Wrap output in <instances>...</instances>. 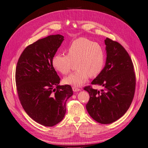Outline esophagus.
<instances>
[{
	"instance_id": "34e87169",
	"label": "esophagus",
	"mask_w": 148,
	"mask_h": 148,
	"mask_svg": "<svg viewBox=\"0 0 148 148\" xmlns=\"http://www.w3.org/2000/svg\"><path fill=\"white\" fill-rule=\"evenodd\" d=\"M72 89H73V91L74 92H78V91H81V89H79V88H77V87H75V86H73L72 87Z\"/></svg>"
}]
</instances>
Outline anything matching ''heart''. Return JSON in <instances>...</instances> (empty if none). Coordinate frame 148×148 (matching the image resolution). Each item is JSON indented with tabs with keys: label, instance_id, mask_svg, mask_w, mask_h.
<instances>
[{
	"label": "heart",
	"instance_id": "obj_1",
	"mask_svg": "<svg viewBox=\"0 0 148 148\" xmlns=\"http://www.w3.org/2000/svg\"><path fill=\"white\" fill-rule=\"evenodd\" d=\"M66 55L58 53L53 57V68L63 75L70 72L72 63L77 69L75 72L64 79V83L80 86L89 77H96L104 65V52L97 42L80 38L75 40L67 47Z\"/></svg>",
	"mask_w": 148,
	"mask_h": 148
}]
</instances>
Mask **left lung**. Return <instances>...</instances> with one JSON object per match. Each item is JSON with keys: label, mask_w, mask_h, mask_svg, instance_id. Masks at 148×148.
Returning a JSON list of instances; mask_svg holds the SVG:
<instances>
[{"label": "left lung", "mask_w": 148, "mask_h": 148, "mask_svg": "<svg viewBox=\"0 0 148 148\" xmlns=\"http://www.w3.org/2000/svg\"><path fill=\"white\" fill-rule=\"evenodd\" d=\"M104 42L106 64L91 82L101 89L89 86L84 89L89 95L86 106L89 115L100 123L109 124L122 117L129 109L135 94L136 77L133 62L124 47L107 38Z\"/></svg>", "instance_id": "obj_1"}]
</instances>
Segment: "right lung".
<instances>
[{
  "instance_id": "right-lung-1",
  "label": "right lung",
  "mask_w": 148,
  "mask_h": 148,
  "mask_svg": "<svg viewBox=\"0 0 148 148\" xmlns=\"http://www.w3.org/2000/svg\"><path fill=\"white\" fill-rule=\"evenodd\" d=\"M64 37L51 35L30 44L18 61L15 80L24 110L35 122L52 127L64 119L65 104L73 95L70 85H59L60 78L52 64Z\"/></svg>"
}]
</instances>
